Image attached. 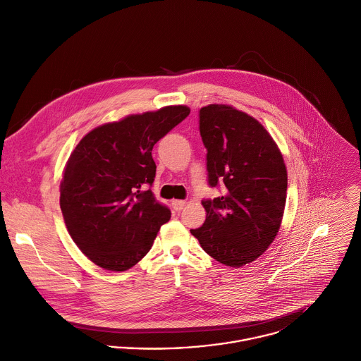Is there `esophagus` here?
I'll use <instances>...</instances> for the list:
<instances>
[{
  "mask_svg": "<svg viewBox=\"0 0 361 361\" xmlns=\"http://www.w3.org/2000/svg\"><path fill=\"white\" fill-rule=\"evenodd\" d=\"M183 206H185V200H172V207H173L176 212L182 210Z\"/></svg>",
  "mask_w": 361,
  "mask_h": 361,
  "instance_id": "esophagus-1",
  "label": "esophagus"
}]
</instances>
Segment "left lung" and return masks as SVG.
Segmentation results:
<instances>
[{
    "label": "left lung",
    "instance_id": "8db88e82",
    "mask_svg": "<svg viewBox=\"0 0 361 361\" xmlns=\"http://www.w3.org/2000/svg\"><path fill=\"white\" fill-rule=\"evenodd\" d=\"M199 118L209 185L221 183L224 192L202 200L206 220L190 233L216 261L238 268L257 259L278 234L286 166L272 137L247 113L210 104L200 109Z\"/></svg>",
    "mask_w": 361,
    "mask_h": 361
}]
</instances>
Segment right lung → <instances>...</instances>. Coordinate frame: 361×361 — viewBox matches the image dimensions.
I'll return each mask as SVG.
<instances>
[{"label":"right lung","instance_id":"1","mask_svg":"<svg viewBox=\"0 0 361 361\" xmlns=\"http://www.w3.org/2000/svg\"><path fill=\"white\" fill-rule=\"evenodd\" d=\"M190 113L186 106L131 114L86 134L66 164L61 209L66 228L96 265L126 271L151 250L171 210L151 189L154 145Z\"/></svg>","mask_w":361,"mask_h":361}]
</instances>
